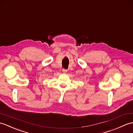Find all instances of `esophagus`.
I'll list each match as a JSON object with an SVG mask.
<instances>
[{"instance_id": "esophagus-1", "label": "esophagus", "mask_w": 133, "mask_h": 133, "mask_svg": "<svg viewBox=\"0 0 133 133\" xmlns=\"http://www.w3.org/2000/svg\"><path fill=\"white\" fill-rule=\"evenodd\" d=\"M62 71H63V73H66V72H67V70L63 69L62 70Z\"/></svg>"}]
</instances>
